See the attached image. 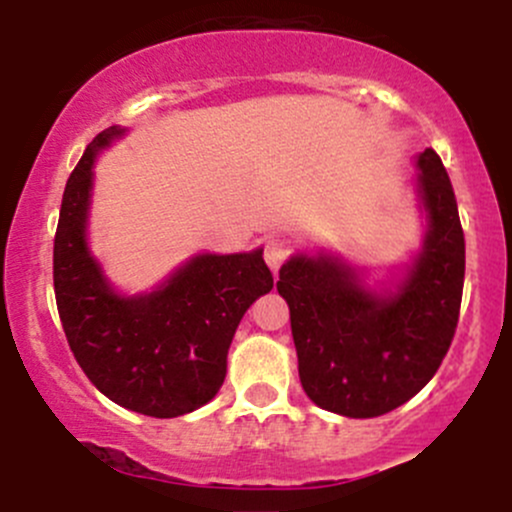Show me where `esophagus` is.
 Listing matches in <instances>:
<instances>
[{"label": "esophagus", "instance_id": "1", "mask_svg": "<svg viewBox=\"0 0 512 512\" xmlns=\"http://www.w3.org/2000/svg\"><path fill=\"white\" fill-rule=\"evenodd\" d=\"M262 252H265V262L270 265V270L277 275L282 262L287 260V245L282 240H277V237H270V240L265 242V247H262Z\"/></svg>", "mask_w": 512, "mask_h": 512}]
</instances>
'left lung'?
<instances>
[{
  "mask_svg": "<svg viewBox=\"0 0 512 512\" xmlns=\"http://www.w3.org/2000/svg\"><path fill=\"white\" fill-rule=\"evenodd\" d=\"M418 168L431 225L399 292L376 297L354 270L327 257L297 255L280 270L299 381L334 414L374 418L399 409L431 381L456 334L466 275L456 195L433 148L418 156Z\"/></svg>",
  "mask_w": 512,
  "mask_h": 512,
  "instance_id": "8db88e82",
  "label": "left lung"
}]
</instances>
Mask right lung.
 Returning a JSON list of instances; mask_svg holds the SVG:
<instances>
[{"label": "right lung", "mask_w": 512, "mask_h": 512, "mask_svg": "<svg viewBox=\"0 0 512 512\" xmlns=\"http://www.w3.org/2000/svg\"><path fill=\"white\" fill-rule=\"evenodd\" d=\"M121 133H98L66 180L54 235L56 307L71 352L103 396L143 416H183L218 394L242 314L275 282L260 250L200 255L156 292L118 297L89 255L86 215L96 151Z\"/></svg>", "instance_id": "1"}]
</instances>
